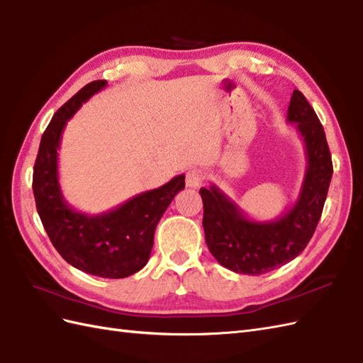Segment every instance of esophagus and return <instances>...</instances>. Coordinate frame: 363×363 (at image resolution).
<instances>
[{
    "label": "esophagus",
    "instance_id": "obj_1",
    "mask_svg": "<svg viewBox=\"0 0 363 363\" xmlns=\"http://www.w3.org/2000/svg\"><path fill=\"white\" fill-rule=\"evenodd\" d=\"M204 181V173L198 168H193V170L187 172V178H185V184H187V187L190 189H198L199 185Z\"/></svg>",
    "mask_w": 363,
    "mask_h": 363
}]
</instances>
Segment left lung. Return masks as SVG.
Masks as SVG:
<instances>
[{
  "label": "left lung",
  "mask_w": 363,
  "mask_h": 363,
  "mask_svg": "<svg viewBox=\"0 0 363 363\" xmlns=\"http://www.w3.org/2000/svg\"><path fill=\"white\" fill-rule=\"evenodd\" d=\"M286 121L296 123L305 143L306 172L291 208L272 221H255L216 187H202L206 242L218 263L237 274L261 275L298 257L313 238L333 178V161L314 108L294 89Z\"/></svg>",
  "instance_id": "obj_1"
}]
</instances>
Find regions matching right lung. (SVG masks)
<instances>
[{
    "instance_id": "right-lung-1",
    "label": "right lung",
    "mask_w": 363,
    "mask_h": 363,
    "mask_svg": "<svg viewBox=\"0 0 363 363\" xmlns=\"http://www.w3.org/2000/svg\"><path fill=\"white\" fill-rule=\"evenodd\" d=\"M108 85L91 82L54 114L41 136L32 190L37 212L50 242L79 271L102 278H125L148 263L156 225L173 198L185 187L179 174L100 215H86L67 204L58 182V148L67 121Z\"/></svg>"
}]
</instances>
